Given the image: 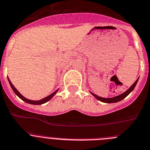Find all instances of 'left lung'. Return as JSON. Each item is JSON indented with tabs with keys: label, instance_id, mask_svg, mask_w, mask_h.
<instances>
[{
	"label": "left lung",
	"instance_id": "1",
	"mask_svg": "<svg viewBox=\"0 0 150 150\" xmlns=\"http://www.w3.org/2000/svg\"><path fill=\"white\" fill-rule=\"evenodd\" d=\"M138 79H137L136 81H135V83H133V84L132 85V86H130L129 88L128 89H127V91H126L125 92H124L123 94L120 95V96H115V97H113V98H101V97H99V96H96V95L93 94L92 92H91V94L92 95V96H94L96 98H97L98 100H100V101L102 102H104V103H116V102L117 101H120V100H123L124 98H125L126 97H127V96H128L130 92H132V90L134 89V88L135 87V86H136L137 84V82H138Z\"/></svg>",
	"mask_w": 150,
	"mask_h": 150
}]
</instances>
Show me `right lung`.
<instances>
[{
	"label": "right lung",
	"mask_w": 150,
	"mask_h": 150,
	"mask_svg": "<svg viewBox=\"0 0 150 150\" xmlns=\"http://www.w3.org/2000/svg\"><path fill=\"white\" fill-rule=\"evenodd\" d=\"M8 79H9V78H8ZM9 84H10L11 87H12V90L14 91V92H15V94H16L17 96H18V97L20 98L21 99H22V100H23V101L26 102V103H31V104H34V105L43 104V103H46V102L49 101V100H50V99H51L52 98L53 96H54V95L56 94V92H57L58 91V89H57V90H56L55 92H53L52 94H51V95H50V96H47V97L41 99V100H29V99H27V98H25V97H23V96H22L20 92H18V90H17L16 88H15V86H13V84H12V82L10 81V80H9Z\"/></svg>",
	"instance_id": "1"
}]
</instances>
